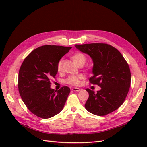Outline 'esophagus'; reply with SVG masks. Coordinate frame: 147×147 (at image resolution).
<instances>
[{
	"mask_svg": "<svg viewBox=\"0 0 147 147\" xmlns=\"http://www.w3.org/2000/svg\"><path fill=\"white\" fill-rule=\"evenodd\" d=\"M72 90L74 91H77V92H78V91H80V90H81V89H80V88H72Z\"/></svg>",
	"mask_w": 147,
	"mask_h": 147,
	"instance_id": "obj_1",
	"label": "esophagus"
}]
</instances>
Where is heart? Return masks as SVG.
I'll return each instance as SVG.
<instances>
[{"mask_svg": "<svg viewBox=\"0 0 147 147\" xmlns=\"http://www.w3.org/2000/svg\"><path fill=\"white\" fill-rule=\"evenodd\" d=\"M72 58L75 63L78 65L83 64L85 63L86 61V57L84 54L82 53H77L72 56ZM63 59H60L57 64V70L59 72L62 70L63 67ZM85 75L82 74H79L78 75H70L65 80V83L72 86H78L80 84L83 80L85 79Z\"/></svg>", "mask_w": 147, "mask_h": 147, "instance_id": "heart-1", "label": "heart"}]
</instances>
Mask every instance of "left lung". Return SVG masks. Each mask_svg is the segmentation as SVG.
<instances>
[{
    "mask_svg": "<svg viewBox=\"0 0 147 147\" xmlns=\"http://www.w3.org/2000/svg\"><path fill=\"white\" fill-rule=\"evenodd\" d=\"M90 56L93 61V75L90 82L101 90L96 93L86 89L89 97L84 107L92 114L104 116L118 109L125 100L131 81L130 69L117 48L107 43L75 45Z\"/></svg>",
    "mask_w": 147,
    "mask_h": 147,
    "instance_id": "left-lung-1",
    "label": "left lung"
}]
</instances>
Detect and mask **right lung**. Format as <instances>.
I'll list each match as a JSON object with an SVG mask.
<instances>
[{"label": "right lung", "mask_w": 147, "mask_h": 147, "mask_svg": "<svg viewBox=\"0 0 147 147\" xmlns=\"http://www.w3.org/2000/svg\"><path fill=\"white\" fill-rule=\"evenodd\" d=\"M72 47L43 45L30 53L22 63L18 75V90L22 100L35 115L49 118L63 109L70 90L63 86L51 89V80L57 73V64Z\"/></svg>", "instance_id": "1"}]
</instances>
